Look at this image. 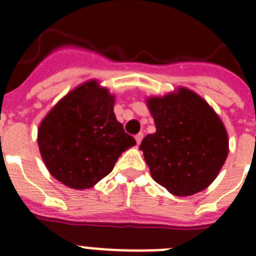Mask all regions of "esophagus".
<instances>
[{
	"label": "esophagus",
	"instance_id": "esophagus-1",
	"mask_svg": "<svg viewBox=\"0 0 256 256\" xmlns=\"http://www.w3.org/2000/svg\"><path fill=\"white\" fill-rule=\"evenodd\" d=\"M142 140H144V132H138L136 136V144H140V142H142Z\"/></svg>",
	"mask_w": 256,
	"mask_h": 256
}]
</instances>
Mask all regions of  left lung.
<instances>
[{
    "mask_svg": "<svg viewBox=\"0 0 256 256\" xmlns=\"http://www.w3.org/2000/svg\"><path fill=\"white\" fill-rule=\"evenodd\" d=\"M148 106L156 132L144 136L140 148L152 179L178 196L204 190L216 178L228 154L222 120L187 88L164 98H150Z\"/></svg>",
    "mask_w": 256,
    "mask_h": 256,
    "instance_id": "obj_1",
    "label": "left lung"
}]
</instances>
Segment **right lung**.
Instances as JSON below:
<instances>
[{"mask_svg":"<svg viewBox=\"0 0 256 256\" xmlns=\"http://www.w3.org/2000/svg\"><path fill=\"white\" fill-rule=\"evenodd\" d=\"M112 108L114 96L90 81L74 88L46 116L38 130V146L54 178L72 188H90L136 144Z\"/></svg>","mask_w":256,"mask_h":256,"instance_id":"1","label":"right lung"}]
</instances>
